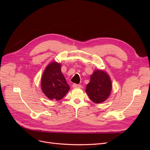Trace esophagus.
Listing matches in <instances>:
<instances>
[{
  "label": "esophagus",
  "mask_w": 150,
  "mask_h": 150,
  "mask_svg": "<svg viewBox=\"0 0 150 150\" xmlns=\"http://www.w3.org/2000/svg\"><path fill=\"white\" fill-rule=\"evenodd\" d=\"M72 87H73L74 88H81V85L74 84H72Z\"/></svg>",
  "instance_id": "1"
}]
</instances>
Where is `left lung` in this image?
<instances>
[{
    "label": "left lung",
    "mask_w": 150,
    "mask_h": 150,
    "mask_svg": "<svg viewBox=\"0 0 150 150\" xmlns=\"http://www.w3.org/2000/svg\"><path fill=\"white\" fill-rule=\"evenodd\" d=\"M111 90L112 82L107 72L101 69L94 70L86 88L91 100L97 104L105 101L110 96Z\"/></svg>",
    "instance_id": "obj_1"
}]
</instances>
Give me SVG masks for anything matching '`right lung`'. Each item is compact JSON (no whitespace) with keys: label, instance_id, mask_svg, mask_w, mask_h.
Masks as SVG:
<instances>
[{"label":"right lung","instance_id":"add662e5","mask_svg":"<svg viewBox=\"0 0 150 150\" xmlns=\"http://www.w3.org/2000/svg\"><path fill=\"white\" fill-rule=\"evenodd\" d=\"M61 69L60 63L51 62L45 68L41 77V89L45 96L51 100H60L70 89Z\"/></svg>","mask_w":150,"mask_h":150}]
</instances>
